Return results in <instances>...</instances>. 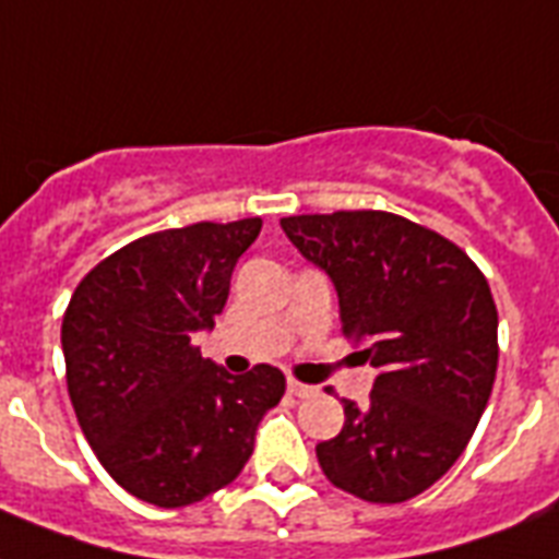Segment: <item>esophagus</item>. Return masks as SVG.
<instances>
[{
	"mask_svg": "<svg viewBox=\"0 0 559 559\" xmlns=\"http://www.w3.org/2000/svg\"><path fill=\"white\" fill-rule=\"evenodd\" d=\"M288 393H292V396H297V400H306V396H311V393H314V388H311V384H302V382H294V379H288Z\"/></svg>",
	"mask_w": 559,
	"mask_h": 559,
	"instance_id": "esophagus-1",
	"label": "esophagus"
}]
</instances>
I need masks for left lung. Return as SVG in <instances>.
Masks as SVG:
<instances>
[{"label":"left lung","mask_w":559,"mask_h":559,"mask_svg":"<svg viewBox=\"0 0 559 559\" xmlns=\"http://www.w3.org/2000/svg\"><path fill=\"white\" fill-rule=\"evenodd\" d=\"M338 294L341 332L376 367L370 402L318 443L329 481L396 504L449 473L481 419L499 365L490 285L452 241L391 212L280 221Z\"/></svg>","instance_id":"left-lung-1"}]
</instances>
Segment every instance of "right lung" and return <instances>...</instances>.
Listing matches in <instances>:
<instances>
[{"instance_id":"add662e5","label":"right lung","mask_w":559,"mask_h":559,"mask_svg":"<svg viewBox=\"0 0 559 559\" xmlns=\"http://www.w3.org/2000/svg\"><path fill=\"white\" fill-rule=\"evenodd\" d=\"M262 218L201 221L124 245L90 271L60 329L69 400L119 487L186 508L236 481L257 423L285 393L271 365L233 376L192 341L215 326Z\"/></svg>"}]
</instances>
